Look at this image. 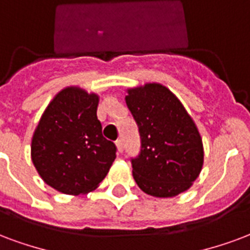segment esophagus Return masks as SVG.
<instances>
[{
  "label": "esophagus",
  "instance_id": "esophagus-1",
  "mask_svg": "<svg viewBox=\"0 0 250 250\" xmlns=\"http://www.w3.org/2000/svg\"><path fill=\"white\" fill-rule=\"evenodd\" d=\"M115 144H116V148H118V151L122 152V151H123V142H122V139L116 140Z\"/></svg>",
  "mask_w": 250,
  "mask_h": 250
}]
</instances>
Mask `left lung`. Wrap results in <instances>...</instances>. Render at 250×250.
Wrapping results in <instances>:
<instances>
[{"label":"left lung","instance_id":"left-lung-1","mask_svg":"<svg viewBox=\"0 0 250 250\" xmlns=\"http://www.w3.org/2000/svg\"><path fill=\"white\" fill-rule=\"evenodd\" d=\"M125 103L142 143L139 155L131 159L136 184L155 197H173L187 191L200 173L204 149L184 106L159 83L128 90Z\"/></svg>","mask_w":250,"mask_h":250}]
</instances>
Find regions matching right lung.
Segmentation results:
<instances>
[{"label":"right lung","instance_id":"add662e5","mask_svg":"<svg viewBox=\"0 0 250 250\" xmlns=\"http://www.w3.org/2000/svg\"><path fill=\"white\" fill-rule=\"evenodd\" d=\"M99 98L67 87L50 102L31 140V160L46 184L66 195L94 191L116 158L102 134Z\"/></svg>","mask_w":250,"mask_h":250}]
</instances>
